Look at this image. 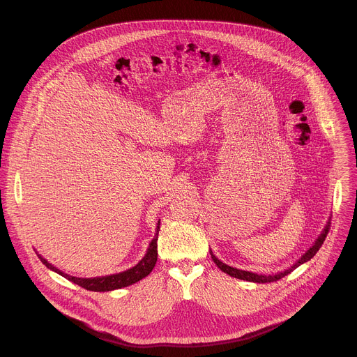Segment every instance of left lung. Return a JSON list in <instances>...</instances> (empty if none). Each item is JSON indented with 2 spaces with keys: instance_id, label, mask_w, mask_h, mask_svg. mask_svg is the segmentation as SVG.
<instances>
[{
  "instance_id": "left-lung-1",
  "label": "left lung",
  "mask_w": 357,
  "mask_h": 357,
  "mask_svg": "<svg viewBox=\"0 0 357 357\" xmlns=\"http://www.w3.org/2000/svg\"><path fill=\"white\" fill-rule=\"evenodd\" d=\"M329 229H331V220L328 222V225L325 226V229H324V231H322V234L317 238V241H315V244L303 254V256L298 260V263H295L291 268H288V270H285L284 273H278V274H273V275H263V274H256V273H250V271H243V270H237V268H233V267H230V266H227V264H225V263H222L220 260H218L216 259V256H213V252L211 251V256H212V260L215 261V264L223 271V273H226V274H229L230 277H234V278H238V280H244V281H251V282H259V284H266V282H274V281H278V280H281V278H284L285 275H288L291 271H294L296 267H299L301 264H303V263H307V261H310L315 254L319 251V248L322 247V244H324V241H325V238H326V236H328V233H329Z\"/></svg>"
}]
</instances>
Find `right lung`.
I'll list each match as a JSON object with an SVG mask.
<instances>
[{
	"label": "right lung",
	"instance_id": "add662e5",
	"mask_svg": "<svg viewBox=\"0 0 357 357\" xmlns=\"http://www.w3.org/2000/svg\"><path fill=\"white\" fill-rule=\"evenodd\" d=\"M158 231H160V223L157 226V234L155 237L152 238L149 247H148V251L145 254V257L132 268L124 271V273H120V274H113V275H107V277H97V278H76V277H72V275H68L65 273H62L61 270H58L56 267H54L52 264H49L45 259H42L39 254V259L40 261L50 270H54L55 273L61 274L62 277L68 278L69 281L80 285L82 288L87 289V291H96V292H105V291H113V289H119V288H123V287H128V285H132L135 282H138L139 280L145 278L151 271L152 268L155 267V263H157V257H158V245H157V241H158Z\"/></svg>",
	"mask_w": 357,
	"mask_h": 357
}]
</instances>
